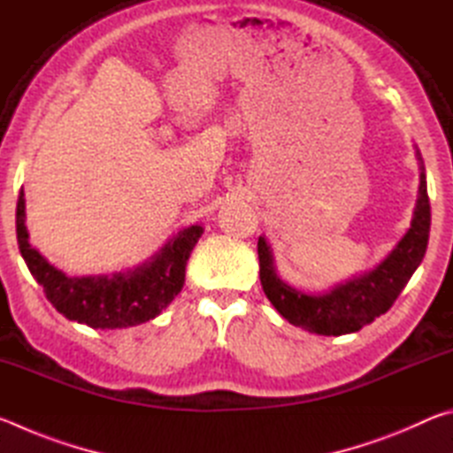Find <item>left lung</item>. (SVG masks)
<instances>
[{
	"label": "left lung",
	"instance_id": "obj_1",
	"mask_svg": "<svg viewBox=\"0 0 453 453\" xmlns=\"http://www.w3.org/2000/svg\"><path fill=\"white\" fill-rule=\"evenodd\" d=\"M413 148L419 164V188L410 229L372 270L351 275L349 280L335 283L327 291L311 294L289 286L280 278L272 245L265 235H259L257 257L262 288L267 300L289 324L318 335H343L359 332L365 324H372L375 318L392 308L426 256L432 224L424 159L418 145Z\"/></svg>",
	"mask_w": 453,
	"mask_h": 453
}]
</instances>
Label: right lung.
Returning a JSON list of instances; mask_svg holds the SVG:
<instances>
[{
    "label": "right lung",
    "instance_id": "add662e5",
    "mask_svg": "<svg viewBox=\"0 0 453 453\" xmlns=\"http://www.w3.org/2000/svg\"><path fill=\"white\" fill-rule=\"evenodd\" d=\"M15 232L27 270L45 297L67 319L94 329H121L157 318L186 283V264L203 234L196 224L173 234L156 254L124 272L70 275L58 270L29 242L26 226V194L19 191Z\"/></svg>",
    "mask_w": 453,
    "mask_h": 453
}]
</instances>
